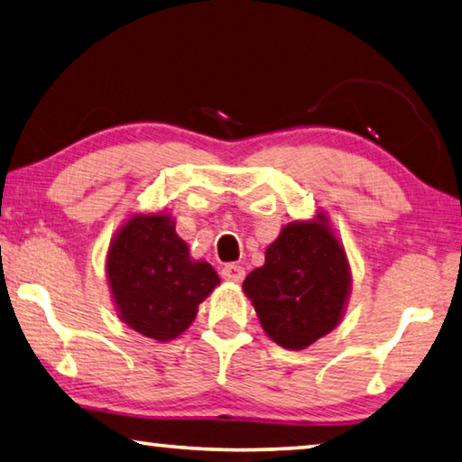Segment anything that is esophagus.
Listing matches in <instances>:
<instances>
[{
	"mask_svg": "<svg viewBox=\"0 0 462 462\" xmlns=\"http://www.w3.org/2000/svg\"><path fill=\"white\" fill-rule=\"evenodd\" d=\"M222 277L226 281H234V283H240V281L245 279V269H242L240 264L230 263V264H226V267L222 269Z\"/></svg>",
	"mask_w": 462,
	"mask_h": 462,
	"instance_id": "34e87169",
	"label": "esophagus"
}]
</instances>
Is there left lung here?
Segmentation results:
<instances>
[{
	"label": "left lung",
	"instance_id": "1",
	"mask_svg": "<svg viewBox=\"0 0 462 462\" xmlns=\"http://www.w3.org/2000/svg\"><path fill=\"white\" fill-rule=\"evenodd\" d=\"M350 287L340 242L324 220L293 222L242 283L261 324L279 346L301 350L340 322Z\"/></svg>",
	"mask_w": 462,
	"mask_h": 462
}]
</instances>
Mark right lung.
Wrapping results in <instances>:
<instances>
[{
    "label": "right lung",
    "mask_w": 462,
    "mask_h": 462,
    "mask_svg": "<svg viewBox=\"0 0 462 462\" xmlns=\"http://www.w3.org/2000/svg\"><path fill=\"white\" fill-rule=\"evenodd\" d=\"M107 279L124 322L161 342L185 332L220 283L212 264L189 259L165 214L136 216L124 226L109 248Z\"/></svg>",
    "instance_id": "right-lung-1"
}]
</instances>
